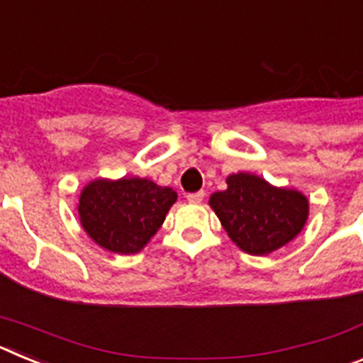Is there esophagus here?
<instances>
[{"instance_id": "34e87169", "label": "esophagus", "mask_w": 363, "mask_h": 363, "mask_svg": "<svg viewBox=\"0 0 363 363\" xmlns=\"http://www.w3.org/2000/svg\"><path fill=\"white\" fill-rule=\"evenodd\" d=\"M205 198V192L203 191H198V192H191L187 194V201L189 203H201Z\"/></svg>"}]
</instances>
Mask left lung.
I'll use <instances>...</instances> for the list:
<instances>
[{
	"mask_svg": "<svg viewBox=\"0 0 363 363\" xmlns=\"http://www.w3.org/2000/svg\"><path fill=\"white\" fill-rule=\"evenodd\" d=\"M209 205L242 251L265 256L300 234L309 201L294 189L274 187L251 172L227 178L225 191L214 192Z\"/></svg>",
	"mask_w": 363,
	"mask_h": 363,
	"instance_id": "1",
	"label": "left lung"
}]
</instances>
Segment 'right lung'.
I'll return each mask as SVG.
<instances>
[{"label":"right lung","instance_id":"right-lung-1","mask_svg":"<svg viewBox=\"0 0 363 363\" xmlns=\"http://www.w3.org/2000/svg\"><path fill=\"white\" fill-rule=\"evenodd\" d=\"M178 194L147 178L94 179L79 194L85 233L111 252H140L158 233Z\"/></svg>","mask_w":363,"mask_h":363}]
</instances>
